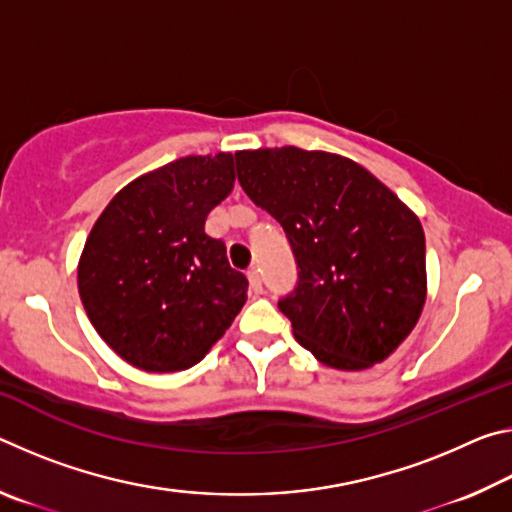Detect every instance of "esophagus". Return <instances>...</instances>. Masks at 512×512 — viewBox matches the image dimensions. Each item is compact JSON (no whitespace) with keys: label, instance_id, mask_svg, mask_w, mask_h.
Masks as SVG:
<instances>
[{"label":"esophagus","instance_id":"obj_1","mask_svg":"<svg viewBox=\"0 0 512 512\" xmlns=\"http://www.w3.org/2000/svg\"><path fill=\"white\" fill-rule=\"evenodd\" d=\"M248 275V282H250V289H253L255 293H262V275H259L257 268L253 266L250 271L246 273Z\"/></svg>","mask_w":512,"mask_h":512}]
</instances>
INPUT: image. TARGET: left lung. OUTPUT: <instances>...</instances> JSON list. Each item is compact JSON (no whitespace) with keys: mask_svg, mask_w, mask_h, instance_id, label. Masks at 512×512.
<instances>
[{"mask_svg":"<svg viewBox=\"0 0 512 512\" xmlns=\"http://www.w3.org/2000/svg\"><path fill=\"white\" fill-rule=\"evenodd\" d=\"M244 192L287 232L298 287L277 302L336 370H366L413 332L427 300L420 219L350 158L298 146L239 151Z\"/></svg>","mask_w":512,"mask_h":512,"instance_id":"left-lung-1","label":"left lung"}]
</instances>
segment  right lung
Returning a JSON list of instances; mask_svg holds the SVG:
<instances>
[{
    "label": "right lung",
    "instance_id": "right-lung-1",
    "mask_svg": "<svg viewBox=\"0 0 512 512\" xmlns=\"http://www.w3.org/2000/svg\"><path fill=\"white\" fill-rule=\"evenodd\" d=\"M232 185V153L187 155L119 189L92 225L79 259L81 302L131 366H196L244 307L246 275L205 232Z\"/></svg>",
    "mask_w": 512,
    "mask_h": 512
}]
</instances>
